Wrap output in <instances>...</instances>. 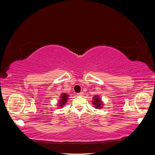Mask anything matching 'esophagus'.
Instances as JSON below:
<instances>
[{
	"mask_svg": "<svg viewBox=\"0 0 155 155\" xmlns=\"http://www.w3.org/2000/svg\"><path fill=\"white\" fill-rule=\"evenodd\" d=\"M83 91H81V92L78 93V94H77V96H83Z\"/></svg>",
	"mask_w": 155,
	"mask_h": 155,
	"instance_id": "34e87169",
	"label": "esophagus"
}]
</instances>
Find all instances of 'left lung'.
I'll list each match as a JSON object with an SVG mask.
<instances>
[{"label": "left lung", "instance_id": "1", "mask_svg": "<svg viewBox=\"0 0 155 155\" xmlns=\"http://www.w3.org/2000/svg\"><path fill=\"white\" fill-rule=\"evenodd\" d=\"M92 102H93V104H94V105H95L96 108L101 109L102 105L103 104H102L101 99L98 96H94V101Z\"/></svg>", "mask_w": 155, "mask_h": 155}]
</instances>
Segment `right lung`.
Wrapping results in <instances>:
<instances>
[{"label": "right lung", "instance_id": "1", "mask_svg": "<svg viewBox=\"0 0 155 155\" xmlns=\"http://www.w3.org/2000/svg\"><path fill=\"white\" fill-rule=\"evenodd\" d=\"M69 96V95H67L66 94H62L61 95V99H60V101H59V106L60 107H63L64 104L66 103V102L68 101V97Z\"/></svg>", "mask_w": 155, "mask_h": 155}]
</instances>
